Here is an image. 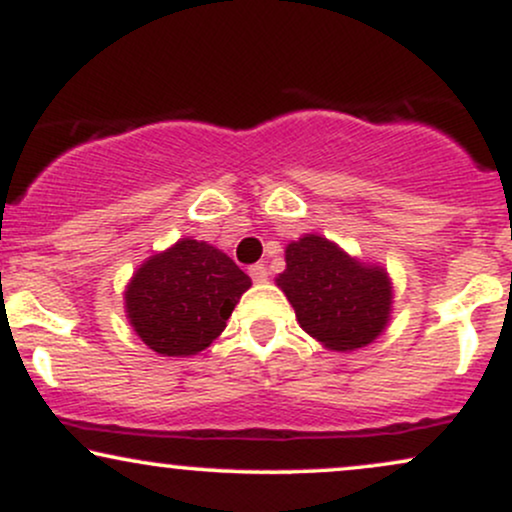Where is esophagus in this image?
Wrapping results in <instances>:
<instances>
[{
  "label": "esophagus",
  "mask_w": 512,
  "mask_h": 512,
  "mask_svg": "<svg viewBox=\"0 0 512 512\" xmlns=\"http://www.w3.org/2000/svg\"><path fill=\"white\" fill-rule=\"evenodd\" d=\"M250 276H252V281H257V284H262V281H267L269 272H267V267H264V264H252V267H250Z\"/></svg>",
  "instance_id": "esophagus-1"
}]
</instances>
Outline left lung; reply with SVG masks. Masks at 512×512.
I'll return each mask as SVG.
<instances>
[{
  "label": "left lung",
  "instance_id": "8db88e82",
  "mask_svg": "<svg viewBox=\"0 0 512 512\" xmlns=\"http://www.w3.org/2000/svg\"><path fill=\"white\" fill-rule=\"evenodd\" d=\"M276 281L303 330L334 351L370 344L390 317L392 286L383 269L351 260L320 236L286 248V269Z\"/></svg>",
  "mask_w": 512,
  "mask_h": 512
}]
</instances>
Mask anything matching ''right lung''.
<instances>
[{"label": "right lung", "mask_w": 512, "mask_h": 512, "mask_svg": "<svg viewBox=\"0 0 512 512\" xmlns=\"http://www.w3.org/2000/svg\"><path fill=\"white\" fill-rule=\"evenodd\" d=\"M250 284V276L221 250L178 240L144 262L127 286L129 325L156 354H197L223 332Z\"/></svg>", "instance_id": "add662e5"}]
</instances>
